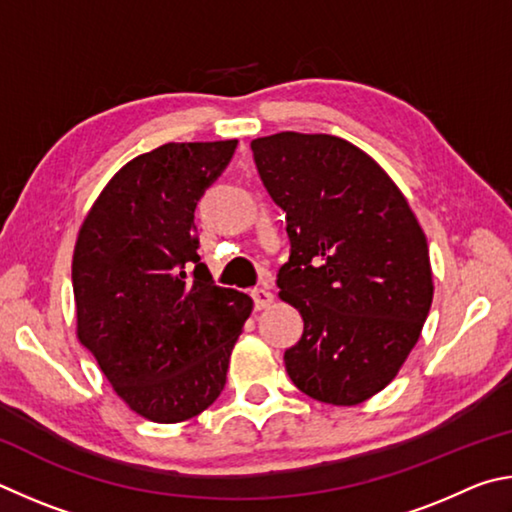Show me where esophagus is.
Instances as JSON below:
<instances>
[{
    "mask_svg": "<svg viewBox=\"0 0 512 512\" xmlns=\"http://www.w3.org/2000/svg\"><path fill=\"white\" fill-rule=\"evenodd\" d=\"M251 299H254L256 310H265V308L272 306L274 294L270 290H265V288H258V290L251 292Z\"/></svg>",
    "mask_w": 512,
    "mask_h": 512,
    "instance_id": "34e87169",
    "label": "esophagus"
}]
</instances>
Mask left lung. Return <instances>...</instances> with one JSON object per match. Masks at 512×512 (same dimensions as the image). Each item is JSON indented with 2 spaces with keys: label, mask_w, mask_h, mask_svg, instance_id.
Wrapping results in <instances>:
<instances>
[{
  "label": "left lung",
  "mask_w": 512,
  "mask_h": 512,
  "mask_svg": "<svg viewBox=\"0 0 512 512\" xmlns=\"http://www.w3.org/2000/svg\"><path fill=\"white\" fill-rule=\"evenodd\" d=\"M267 193L288 215L279 297L303 317L285 351L294 387L353 407L396 378L432 308L427 238L384 168L333 134L251 141Z\"/></svg>",
  "instance_id": "obj_1"
}]
</instances>
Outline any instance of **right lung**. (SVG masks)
<instances>
[{
    "label": "right lung",
    "instance_id": "1",
    "mask_svg": "<svg viewBox=\"0 0 512 512\" xmlns=\"http://www.w3.org/2000/svg\"><path fill=\"white\" fill-rule=\"evenodd\" d=\"M238 141L164 143L128 161L78 231L76 335L125 405L152 423L202 414L251 315L197 254L195 206Z\"/></svg>",
    "mask_w": 512,
    "mask_h": 512
}]
</instances>
